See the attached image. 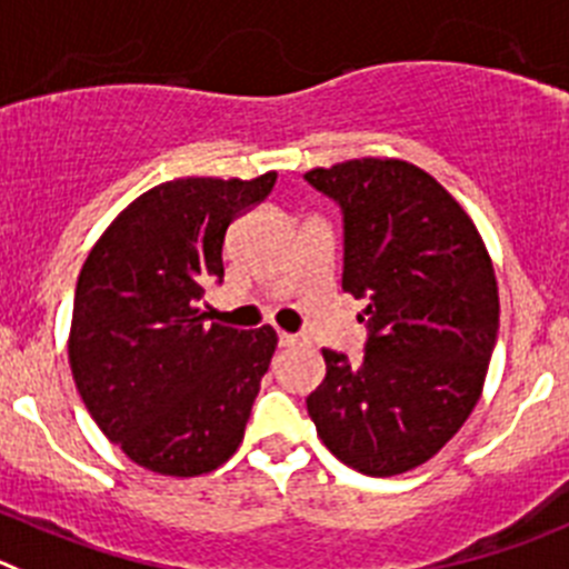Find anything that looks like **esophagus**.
<instances>
[{
	"label": "esophagus",
	"instance_id": "esophagus-1",
	"mask_svg": "<svg viewBox=\"0 0 569 569\" xmlns=\"http://www.w3.org/2000/svg\"><path fill=\"white\" fill-rule=\"evenodd\" d=\"M278 339H280V345H283V348H291V345L300 342V337H297V333H286V331H280Z\"/></svg>",
	"mask_w": 569,
	"mask_h": 569
}]
</instances>
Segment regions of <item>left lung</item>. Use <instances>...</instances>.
Returning <instances> with one entry per match:
<instances>
[{"mask_svg": "<svg viewBox=\"0 0 569 569\" xmlns=\"http://www.w3.org/2000/svg\"><path fill=\"white\" fill-rule=\"evenodd\" d=\"M342 204V289L365 297L362 362L322 348L306 398L333 458L368 477L418 469L455 438L486 385L500 291L480 230L432 173L396 157L311 168Z\"/></svg>", "mask_w": 569, "mask_h": 569, "instance_id": "obj_1", "label": "left lung"}]
</instances>
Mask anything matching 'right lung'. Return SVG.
Masks as SVG:
<instances>
[{"label":"right lung","mask_w":569,"mask_h":569,"mask_svg":"<svg viewBox=\"0 0 569 569\" xmlns=\"http://www.w3.org/2000/svg\"><path fill=\"white\" fill-rule=\"evenodd\" d=\"M274 179L157 184L117 212L83 260L67 339L72 379L100 432L153 475H210L241 446L278 333L207 326L199 302L224 278L232 219Z\"/></svg>","instance_id":"add662e5"}]
</instances>
